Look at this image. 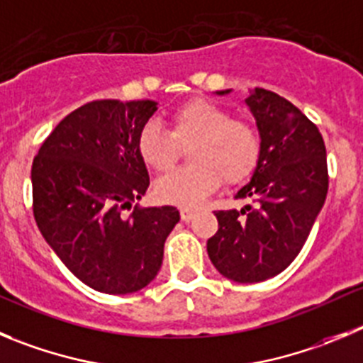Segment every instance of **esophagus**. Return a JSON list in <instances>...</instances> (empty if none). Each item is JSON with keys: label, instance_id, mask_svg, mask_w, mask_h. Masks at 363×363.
Here are the masks:
<instances>
[{"label": "esophagus", "instance_id": "obj_1", "mask_svg": "<svg viewBox=\"0 0 363 363\" xmlns=\"http://www.w3.org/2000/svg\"><path fill=\"white\" fill-rule=\"evenodd\" d=\"M193 216H195V209H191V208H182L181 209V218L184 220V222H189V220H193Z\"/></svg>", "mask_w": 363, "mask_h": 363}]
</instances>
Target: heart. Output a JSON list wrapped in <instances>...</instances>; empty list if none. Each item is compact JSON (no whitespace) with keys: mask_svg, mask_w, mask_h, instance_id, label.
Returning <instances> with one entry per match:
<instances>
[{"mask_svg":"<svg viewBox=\"0 0 363 363\" xmlns=\"http://www.w3.org/2000/svg\"><path fill=\"white\" fill-rule=\"evenodd\" d=\"M179 143L189 145L191 164L166 174L154 186L159 202L191 208L215 191L222 179L228 184L245 181L259 162L262 143L247 121L233 120L204 98H193L172 113V132L148 121L138 132L135 148L145 164L168 170L179 155Z\"/></svg>","mask_w":363,"mask_h":363,"instance_id":"obj_1","label":"heart"}]
</instances>
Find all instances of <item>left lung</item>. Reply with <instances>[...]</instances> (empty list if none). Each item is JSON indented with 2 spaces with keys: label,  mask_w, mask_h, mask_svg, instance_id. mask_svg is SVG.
<instances>
[{
  "label": "left lung",
  "mask_w": 363,
  "mask_h": 363,
  "mask_svg": "<svg viewBox=\"0 0 363 363\" xmlns=\"http://www.w3.org/2000/svg\"><path fill=\"white\" fill-rule=\"evenodd\" d=\"M231 89L216 91L228 94ZM262 155L236 199L254 206L216 211L208 240L215 269L236 283H259L283 272L303 249L328 193L326 147L319 128L272 91H249Z\"/></svg>",
  "instance_id": "1"
}]
</instances>
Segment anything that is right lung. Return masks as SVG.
<instances>
[{"instance_id": "1", "label": "right lung", "mask_w": 363, "mask_h": 363, "mask_svg": "<svg viewBox=\"0 0 363 363\" xmlns=\"http://www.w3.org/2000/svg\"><path fill=\"white\" fill-rule=\"evenodd\" d=\"M155 111L152 100L89 101L53 128L33 159L37 228L60 262L98 292L145 289L181 218L172 206L123 213L150 184L135 138Z\"/></svg>"}]
</instances>
